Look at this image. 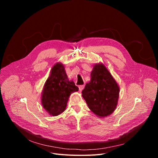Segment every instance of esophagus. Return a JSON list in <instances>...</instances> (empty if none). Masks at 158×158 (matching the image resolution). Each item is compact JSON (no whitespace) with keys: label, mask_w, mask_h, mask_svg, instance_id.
<instances>
[{"label":"esophagus","mask_w":158,"mask_h":158,"mask_svg":"<svg viewBox=\"0 0 158 158\" xmlns=\"http://www.w3.org/2000/svg\"><path fill=\"white\" fill-rule=\"evenodd\" d=\"M83 88H84V86L83 85H80V86H79V91L80 92H81V91L83 89Z\"/></svg>","instance_id":"obj_1"}]
</instances>
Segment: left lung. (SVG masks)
I'll return each instance as SVG.
<instances>
[{
    "instance_id": "1",
    "label": "left lung",
    "mask_w": 158,
    "mask_h": 158,
    "mask_svg": "<svg viewBox=\"0 0 158 158\" xmlns=\"http://www.w3.org/2000/svg\"><path fill=\"white\" fill-rule=\"evenodd\" d=\"M119 93L118 83L105 65L95 64L90 81L82 91L89 109L99 118L107 117L117 108Z\"/></svg>"
}]
</instances>
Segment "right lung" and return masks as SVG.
I'll return each instance as SVG.
<instances>
[{
  "instance_id": "obj_1",
  "label": "right lung",
  "mask_w": 158,
  "mask_h": 158,
  "mask_svg": "<svg viewBox=\"0 0 158 158\" xmlns=\"http://www.w3.org/2000/svg\"><path fill=\"white\" fill-rule=\"evenodd\" d=\"M79 88L66 73L64 64L56 63L51 69L41 92V102L44 108L52 117L66 110L70 95Z\"/></svg>"
}]
</instances>
